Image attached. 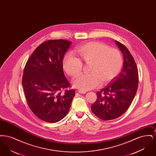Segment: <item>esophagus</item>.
Listing matches in <instances>:
<instances>
[{
	"instance_id": "1",
	"label": "esophagus",
	"mask_w": 156,
	"mask_h": 156,
	"mask_svg": "<svg viewBox=\"0 0 156 156\" xmlns=\"http://www.w3.org/2000/svg\"><path fill=\"white\" fill-rule=\"evenodd\" d=\"M78 92L79 93H80V94H86V92H87L85 90H78Z\"/></svg>"
}]
</instances>
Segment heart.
I'll use <instances>...</instances> for the list:
<instances>
[{
    "label": "heart",
    "mask_w": 156,
    "mask_h": 156,
    "mask_svg": "<svg viewBox=\"0 0 156 156\" xmlns=\"http://www.w3.org/2000/svg\"><path fill=\"white\" fill-rule=\"evenodd\" d=\"M78 57L71 53L63 59L64 69L75 77L80 74L82 62L89 64L88 74L81 75L73 81V86L82 90H88L98 87L101 82L106 83L119 74L123 66V57L119 50L99 42H89L76 49Z\"/></svg>",
    "instance_id": "b5f03b06"
}]
</instances>
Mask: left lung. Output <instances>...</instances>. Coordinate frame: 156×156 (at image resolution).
<instances>
[{"mask_svg":"<svg viewBox=\"0 0 156 156\" xmlns=\"http://www.w3.org/2000/svg\"><path fill=\"white\" fill-rule=\"evenodd\" d=\"M115 43L123 55L122 71L109 83L97 93V101L91 106L92 112L100 119H116L127 110L135 97L139 82L138 69L133 56L126 47Z\"/></svg>","mask_w":156,"mask_h":156,"instance_id":"left-lung-1","label":"left lung"}]
</instances>
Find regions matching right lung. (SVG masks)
<instances>
[{
	"instance_id": "obj_1",
	"label": "right lung",
	"mask_w": 156,
	"mask_h": 156,
	"mask_svg": "<svg viewBox=\"0 0 156 156\" xmlns=\"http://www.w3.org/2000/svg\"><path fill=\"white\" fill-rule=\"evenodd\" d=\"M72 42L51 40L40 45L24 67L22 84L30 109L39 119L55 123L63 119L71 106L74 89L61 90L69 87L62 61Z\"/></svg>"
}]
</instances>
